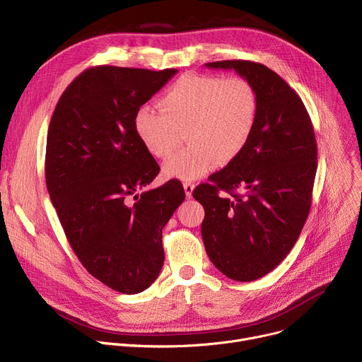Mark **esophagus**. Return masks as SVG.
<instances>
[{
  "label": "esophagus",
  "mask_w": 362,
  "mask_h": 362,
  "mask_svg": "<svg viewBox=\"0 0 362 362\" xmlns=\"http://www.w3.org/2000/svg\"><path fill=\"white\" fill-rule=\"evenodd\" d=\"M183 189H185V193H186L187 198H190L192 193H193V189H194V183L186 182V183H183Z\"/></svg>",
  "instance_id": "1"
}]
</instances>
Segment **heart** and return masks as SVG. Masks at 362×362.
Instances as JSON below:
<instances>
[{
  "label": "heart",
  "instance_id": "b5f03b06",
  "mask_svg": "<svg viewBox=\"0 0 362 362\" xmlns=\"http://www.w3.org/2000/svg\"><path fill=\"white\" fill-rule=\"evenodd\" d=\"M158 108L141 107L136 112V134L151 156L166 158L185 131L189 144L164 163L163 172L168 177L194 180L245 150L258 119V95L238 75L187 74L164 90Z\"/></svg>",
  "mask_w": 362,
  "mask_h": 362
}]
</instances>
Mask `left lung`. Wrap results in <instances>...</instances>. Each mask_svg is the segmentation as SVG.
<instances>
[{"label": "left lung", "instance_id": "left-lung-1", "mask_svg": "<svg viewBox=\"0 0 362 362\" xmlns=\"http://www.w3.org/2000/svg\"><path fill=\"white\" fill-rule=\"evenodd\" d=\"M258 95V119L245 150L193 190L205 218L202 238L214 266L237 281L274 270L298 241L310 211L317 146L310 117L284 79L261 63L221 60Z\"/></svg>", "mask_w": 362, "mask_h": 362}]
</instances>
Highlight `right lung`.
<instances>
[{"mask_svg":"<svg viewBox=\"0 0 362 362\" xmlns=\"http://www.w3.org/2000/svg\"><path fill=\"white\" fill-rule=\"evenodd\" d=\"M176 74L86 69L62 93L47 131L46 185L63 231L89 274L124 294L158 277L161 231L185 201L179 180L137 194L160 168L134 115Z\"/></svg>","mask_w":362,"mask_h":362,"instance_id":"right-lung-1","label":"right lung"}]
</instances>
